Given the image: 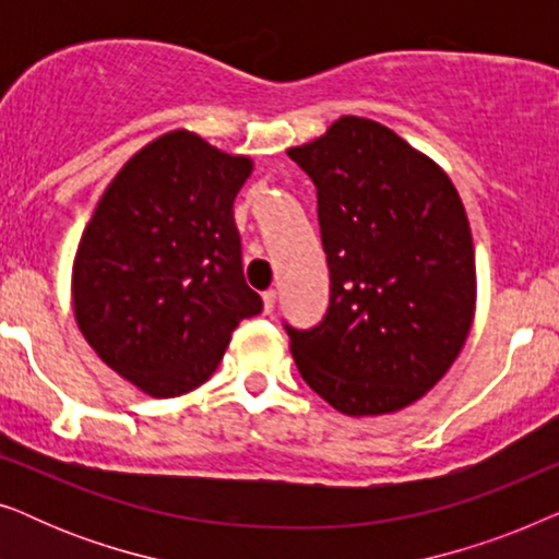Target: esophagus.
<instances>
[{"label":"esophagus","instance_id":"34e87169","mask_svg":"<svg viewBox=\"0 0 559 559\" xmlns=\"http://www.w3.org/2000/svg\"><path fill=\"white\" fill-rule=\"evenodd\" d=\"M262 302H264V312L270 316V312L274 310V302H277V293H274V289H266V293L262 295Z\"/></svg>","mask_w":559,"mask_h":559}]
</instances>
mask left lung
I'll list each match as a JSON object with an SVG mask.
<instances>
[{
    "label": "left lung",
    "instance_id": "8db88e82",
    "mask_svg": "<svg viewBox=\"0 0 559 559\" xmlns=\"http://www.w3.org/2000/svg\"><path fill=\"white\" fill-rule=\"evenodd\" d=\"M287 155L318 188L331 305L287 328L302 379L348 417L394 415L445 377L476 316V251L448 173L373 119Z\"/></svg>",
    "mask_w": 559,
    "mask_h": 559
}]
</instances>
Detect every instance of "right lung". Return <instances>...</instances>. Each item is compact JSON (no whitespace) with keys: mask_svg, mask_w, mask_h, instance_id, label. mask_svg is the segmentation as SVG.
Wrapping results in <instances>:
<instances>
[{"mask_svg":"<svg viewBox=\"0 0 559 559\" xmlns=\"http://www.w3.org/2000/svg\"><path fill=\"white\" fill-rule=\"evenodd\" d=\"M251 170V157L175 129L127 159L83 228L75 323L111 371L155 400L201 386L234 328L262 312L234 224Z\"/></svg>","mask_w":559,"mask_h":559,"instance_id":"add662e5","label":"right lung"}]
</instances>
